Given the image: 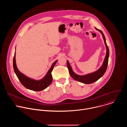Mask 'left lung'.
I'll use <instances>...</instances> for the list:
<instances>
[{"label":"left lung","instance_id":"obj_1","mask_svg":"<svg viewBox=\"0 0 127 127\" xmlns=\"http://www.w3.org/2000/svg\"><path fill=\"white\" fill-rule=\"evenodd\" d=\"M95 28L96 30L98 31L101 33L104 42L106 49V55L102 66L97 71L93 72V73H89L84 75H79L74 73L73 70H72L68 61V60L67 61V67L69 70V74L71 75V76L75 80L85 83V84H91L96 81L97 80H98L104 74V73L106 71V70L107 69V67L108 65V57H109V49H108V47L106 44L104 35L103 34L101 31L96 29V28Z\"/></svg>","mask_w":127,"mask_h":127}]
</instances>
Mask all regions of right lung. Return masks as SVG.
Instances as JSON below:
<instances>
[{
  "mask_svg": "<svg viewBox=\"0 0 127 127\" xmlns=\"http://www.w3.org/2000/svg\"><path fill=\"white\" fill-rule=\"evenodd\" d=\"M57 62V60L55 61L52 64L50 69L48 71L45 76L39 80H36L30 78L21 73L19 70L17 68L15 62V52L13 59V67L16 75L24 86L30 90L39 92L46 89L52 83V76L51 72Z\"/></svg>",
  "mask_w": 127,
  "mask_h": 127,
  "instance_id": "right-lung-1",
  "label": "right lung"
}]
</instances>
